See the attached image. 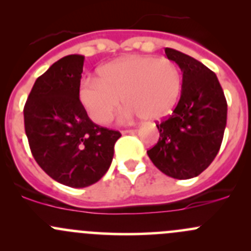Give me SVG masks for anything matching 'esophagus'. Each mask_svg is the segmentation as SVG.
Listing matches in <instances>:
<instances>
[{
  "mask_svg": "<svg viewBox=\"0 0 251 251\" xmlns=\"http://www.w3.org/2000/svg\"><path fill=\"white\" fill-rule=\"evenodd\" d=\"M136 132H137V130H136V128H131V130L121 131V133H123V135H132V133H136Z\"/></svg>",
  "mask_w": 251,
  "mask_h": 251,
  "instance_id": "obj_1",
  "label": "esophagus"
}]
</instances>
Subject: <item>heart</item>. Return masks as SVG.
I'll use <instances>...</instances> for the list:
<instances>
[{"label": "heart", "instance_id": "obj_1", "mask_svg": "<svg viewBox=\"0 0 251 251\" xmlns=\"http://www.w3.org/2000/svg\"><path fill=\"white\" fill-rule=\"evenodd\" d=\"M100 77L81 82L78 98L97 124H108L120 105H127L126 119L141 116L159 120L176 104L182 77L176 63L154 55H127L98 70Z\"/></svg>", "mask_w": 251, "mask_h": 251}]
</instances>
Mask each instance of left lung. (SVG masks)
Segmentation results:
<instances>
[{
  "label": "left lung",
  "instance_id": "left-lung-1",
  "mask_svg": "<svg viewBox=\"0 0 251 251\" xmlns=\"http://www.w3.org/2000/svg\"><path fill=\"white\" fill-rule=\"evenodd\" d=\"M179 67L182 91L173 114L156 124L160 137L147 151L163 174L188 179L201 174L217 155L227 123V102L216 74L193 57L165 48Z\"/></svg>",
  "mask_w": 251,
  "mask_h": 251
}]
</instances>
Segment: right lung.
Here are the masks:
<instances>
[{
	"instance_id": "obj_1",
	"label": "right lung",
	"mask_w": 251,
	"mask_h": 251,
	"mask_svg": "<svg viewBox=\"0 0 251 251\" xmlns=\"http://www.w3.org/2000/svg\"><path fill=\"white\" fill-rule=\"evenodd\" d=\"M85 57L70 54L37 77L24 107L32 156L54 181L83 188L109 169L119 131L97 125L78 98Z\"/></svg>"
}]
</instances>
